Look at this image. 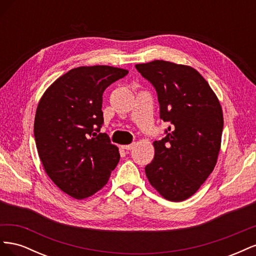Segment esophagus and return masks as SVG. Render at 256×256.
<instances>
[{
    "instance_id": "obj_1",
    "label": "esophagus",
    "mask_w": 256,
    "mask_h": 256,
    "mask_svg": "<svg viewBox=\"0 0 256 256\" xmlns=\"http://www.w3.org/2000/svg\"><path fill=\"white\" fill-rule=\"evenodd\" d=\"M134 146H136V143H131V144H128V145H122V147L126 150H131L134 148Z\"/></svg>"
}]
</instances>
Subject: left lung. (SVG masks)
<instances>
[{
  "label": "left lung",
  "mask_w": 256,
  "mask_h": 256,
  "mask_svg": "<svg viewBox=\"0 0 256 256\" xmlns=\"http://www.w3.org/2000/svg\"><path fill=\"white\" fill-rule=\"evenodd\" d=\"M136 68L156 90L160 118L170 124L166 136L154 142L146 176L164 198L182 202L194 194L216 164L223 129L220 102L190 66L152 60Z\"/></svg>",
  "instance_id": "obj_1"
}]
</instances>
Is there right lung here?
Returning a JSON list of instances; mask_svg holds the SVG:
<instances>
[{
    "label": "right lung",
    "instance_id": "1",
    "mask_svg": "<svg viewBox=\"0 0 256 256\" xmlns=\"http://www.w3.org/2000/svg\"><path fill=\"white\" fill-rule=\"evenodd\" d=\"M128 70L111 66L78 67L44 92L38 104L34 136L46 173L68 196L82 200L108 182L120 161L104 124L102 95Z\"/></svg>",
    "mask_w": 256,
    "mask_h": 256
}]
</instances>
